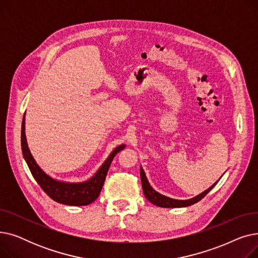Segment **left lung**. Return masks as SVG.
<instances>
[{
  "label": "left lung",
  "mask_w": 258,
  "mask_h": 258,
  "mask_svg": "<svg viewBox=\"0 0 258 258\" xmlns=\"http://www.w3.org/2000/svg\"><path fill=\"white\" fill-rule=\"evenodd\" d=\"M140 177H141V183H142V189H143V194L145 196V198L150 201L152 204L159 206V207H164V208H177V207H186V206H190L195 203L201 201L203 198H204L211 189L216 185V183H214L210 188H208L207 190H205L204 192H202L201 195L197 196L194 199L190 200H186V201H180V200H173L170 198H167L165 196H162L160 194H158L157 191H155L154 189L152 188V186L148 183L144 170L142 169V167L140 168Z\"/></svg>",
  "instance_id": "obj_1"
}]
</instances>
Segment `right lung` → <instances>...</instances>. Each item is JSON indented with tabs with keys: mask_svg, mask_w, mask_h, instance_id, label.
Here are the masks:
<instances>
[{
	"mask_svg": "<svg viewBox=\"0 0 258 258\" xmlns=\"http://www.w3.org/2000/svg\"><path fill=\"white\" fill-rule=\"evenodd\" d=\"M21 143L22 152L24 159L27 162L33 178L38 183L40 188L55 202L60 204L70 205V206H86L91 204L99 197V194L102 189L106 173L114 157L117 153L123 150L124 145H120L116 147L106 159V161L99 168V170L95 173L94 177L84 183H63L52 179L46 174L39 166L36 164L35 160L27 145L26 136H25V116L23 117L22 122V132H21Z\"/></svg>",
	"mask_w": 258,
	"mask_h": 258,
	"instance_id": "obj_1",
	"label": "right lung"
}]
</instances>
